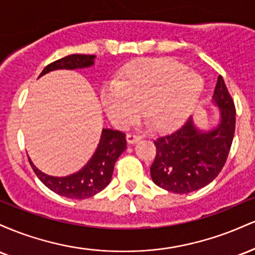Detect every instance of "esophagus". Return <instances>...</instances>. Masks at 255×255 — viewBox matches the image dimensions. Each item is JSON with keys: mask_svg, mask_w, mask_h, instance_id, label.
Segmentation results:
<instances>
[{"mask_svg": "<svg viewBox=\"0 0 255 255\" xmlns=\"http://www.w3.org/2000/svg\"><path fill=\"white\" fill-rule=\"evenodd\" d=\"M127 142L128 144H135V142L141 140V136L136 135V134H127Z\"/></svg>", "mask_w": 255, "mask_h": 255, "instance_id": "obj_1", "label": "esophagus"}]
</instances>
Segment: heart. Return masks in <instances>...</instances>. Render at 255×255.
Returning <instances> with one entry per match:
<instances>
[{"mask_svg":"<svg viewBox=\"0 0 255 255\" xmlns=\"http://www.w3.org/2000/svg\"><path fill=\"white\" fill-rule=\"evenodd\" d=\"M204 90V80L172 58H147L126 67L119 81L101 92L102 103L116 127L126 128L142 113L152 129L166 130L189 115Z\"/></svg>","mask_w":255,"mask_h":255,"instance_id":"1","label":"heart"}]
</instances>
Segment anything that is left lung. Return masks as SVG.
Masks as SVG:
<instances>
[{
  "label": "left lung",
  "instance_id": "1",
  "mask_svg": "<svg viewBox=\"0 0 255 255\" xmlns=\"http://www.w3.org/2000/svg\"><path fill=\"white\" fill-rule=\"evenodd\" d=\"M212 103L219 121L209 130L200 129L191 115L172 133L154 140L157 152L151 165L152 181L160 188L186 194L207 186L222 170L235 133V105L219 75Z\"/></svg>",
  "mask_w": 255,
  "mask_h": 255
}]
</instances>
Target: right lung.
Segmentation results:
<instances>
[{
	"label": "right lung",
	"mask_w": 255,
	"mask_h": 255,
	"mask_svg": "<svg viewBox=\"0 0 255 255\" xmlns=\"http://www.w3.org/2000/svg\"><path fill=\"white\" fill-rule=\"evenodd\" d=\"M95 58L96 55H69V56L60 58V60L48 64L40 73L39 78L45 75L46 73L58 71V69L74 71V69L89 68L95 64ZM126 145H127L126 135L122 131L103 128L99 144L87 164L74 174L63 177L45 174L32 163L30 158L28 160H30V164L37 177L50 191L55 192L58 195H62V197L81 200V199L93 197L97 193L103 191L110 183L114 166H115L118 158L126 150Z\"/></svg>",
	"instance_id": "add662e5"
}]
</instances>
